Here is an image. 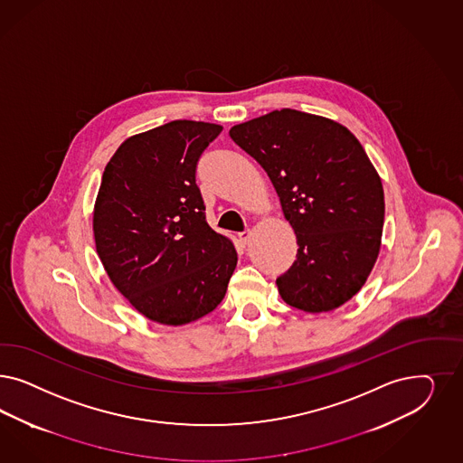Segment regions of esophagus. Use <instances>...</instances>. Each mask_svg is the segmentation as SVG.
Here are the masks:
<instances>
[{"mask_svg": "<svg viewBox=\"0 0 463 463\" xmlns=\"http://www.w3.org/2000/svg\"><path fill=\"white\" fill-rule=\"evenodd\" d=\"M250 230H243V232H240L239 240L243 243V245H247L249 243V240H250Z\"/></svg>", "mask_w": 463, "mask_h": 463, "instance_id": "esophagus-1", "label": "esophagus"}]
</instances>
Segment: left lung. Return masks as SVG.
<instances>
[{
	"label": "left lung",
	"mask_w": 463,
	"mask_h": 463,
	"mask_svg": "<svg viewBox=\"0 0 463 463\" xmlns=\"http://www.w3.org/2000/svg\"><path fill=\"white\" fill-rule=\"evenodd\" d=\"M272 182L298 254L276 279L281 298L308 314L339 308L366 283L380 254L385 197L356 136L293 109L230 129Z\"/></svg>",
	"instance_id": "left-lung-1"
}]
</instances>
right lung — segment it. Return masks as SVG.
<instances>
[{
  "label": "right lung",
  "mask_w": 463,
  "mask_h": 463,
  "mask_svg": "<svg viewBox=\"0 0 463 463\" xmlns=\"http://www.w3.org/2000/svg\"><path fill=\"white\" fill-rule=\"evenodd\" d=\"M222 131L172 120L128 137L102 175L93 208L97 254L120 295L164 326L211 314L237 268V250L209 226L195 184L197 162Z\"/></svg>",
  "instance_id": "1"
}]
</instances>
